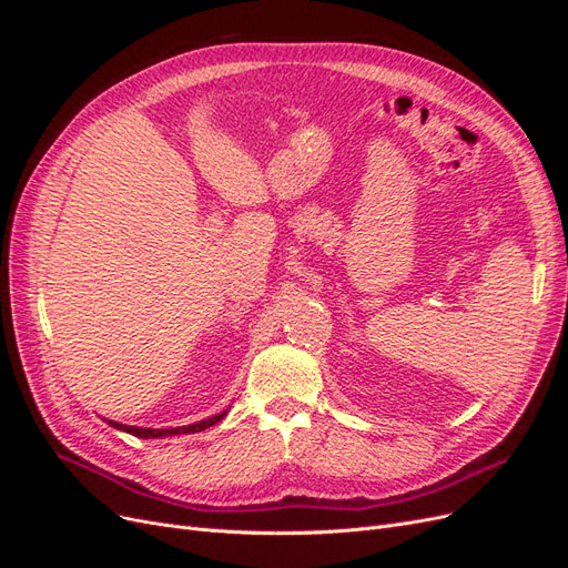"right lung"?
Instances as JSON below:
<instances>
[{
    "instance_id": "1",
    "label": "right lung",
    "mask_w": 568,
    "mask_h": 568,
    "mask_svg": "<svg viewBox=\"0 0 568 568\" xmlns=\"http://www.w3.org/2000/svg\"><path fill=\"white\" fill-rule=\"evenodd\" d=\"M225 415H227V409L220 412V415H215V417H209V419L189 424V426H178V428H142V426H128V424H118V422H109V424L120 428V432H128V434L136 436V438H163V436H180V434L203 432V428H209V426L217 424L220 419H225Z\"/></svg>"
}]
</instances>
